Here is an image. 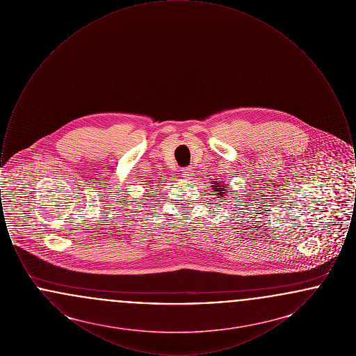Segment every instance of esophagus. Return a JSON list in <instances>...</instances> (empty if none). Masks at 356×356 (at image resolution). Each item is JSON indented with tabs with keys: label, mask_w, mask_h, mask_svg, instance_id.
I'll return each instance as SVG.
<instances>
[{
	"label": "esophagus",
	"mask_w": 356,
	"mask_h": 356,
	"mask_svg": "<svg viewBox=\"0 0 356 356\" xmlns=\"http://www.w3.org/2000/svg\"><path fill=\"white\" fill-rule=\"evenodd\" d=\"M183 175H184L186 179H192V176L195 175V170H193L192 167H186V168L183 170Z\"/></svg>",
	"instance_id": "obj_1"
}]
</instances>
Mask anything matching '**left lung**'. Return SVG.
I'll use <instances>...</instances> for the list:
<instances>
[{
    "label": "left lung",
    "mask_w": 356,
    "mask_h": 356,
    "mask_svg": "<svg viewBox=\"0 0 356 356\" xmlns=\"http://www.w3.org/2000/svg\"><path fill=\"white\" fill-rule=\"evenodd\" d=\"M215 186V188H213V189H215L213 192H215V193H218V196H219V197H222V196L225 195V193L222 192V191H224V189H222V186H225L224 184H218V183H216V186Z\"/></svg>",
    "instance_id": "1"
}]
</instances>
